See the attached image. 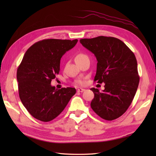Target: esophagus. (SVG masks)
I'll list each match as a JSON object with an SVG mask.
<instances>
[{"instance_id": "1", "label": "esophagus", "mask_w": 156, "mask_h": 156, "mask_svg": "<svg viewBox=\"0 0 156 156\" xmlns=\"http://www.w3.org/2000/svg\"><path fill=\"white\" fill-rule=\"evenodd\" d=\"M84 90H85V89H83V88H78L77 89V91L80 92H84Z\"/></svg>"}]
</instances>
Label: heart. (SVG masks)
I'll return each mask as SVG.
<instances>
[{"label": "heart", "instance_id": "heart-1", "mask_svg": "<svg viewBox=\"0 0 156 156\" xmlns=\"http://www.w3.org/2000/svg\"><path fill=\"white\" fill-rule=\"evenodd\" d=\"M86 57H88V56L84 54H82V53H80V54H78L76 56V60H78V59H82V58H84ZM84 80H82V79H78L76 81V83L77 84H79V85H82L84 84Z\"/></svg>", "mask_w": 156, "mask_h": 156}]
</instances>
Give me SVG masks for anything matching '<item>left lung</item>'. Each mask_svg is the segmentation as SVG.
<instances>
[{
	"label": "left lung",
	"instance_id": "left-lung-1",
	"mask_svg": "<svg viewBox=\"0 0 156 156\" xmlns=\"http://www.w3.org/2000/svg\"><path fill=\"white\" fill-rule=\"evenodd\" d=\"M81 44L93 53L98 61L94 81L105 84L100 92L92 88L91 108L99 117L112 121L127 110L137 90L140 76L134 54L120 39L112 37L82 39Z\"/></svg>",
	"mask_w": 156,
	"mask_h": 156
}]
</instances>
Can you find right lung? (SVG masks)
I'll return each mask as SVG.
<instances>
[{
	"label": "right lung",
	"mask_w": 156,
	"mask_h": 156,
	"mask_svg": "<svg viewBox=\"0 0 156 156\" xmlns=\"http://www.w3.org/2000/svg\"><path fill=\"white\" fill-rule=\"evenodd\" d=\"M78 39H48L35 43L23 56L16 72L19 94L34 118L50 121L61 113L76 93L74 88L55 89L51 80L59 74L60 59Z\"/></svg>",
	"instance_id": "obj_1"
}]
</instances>
